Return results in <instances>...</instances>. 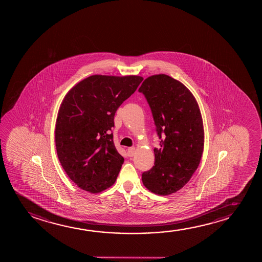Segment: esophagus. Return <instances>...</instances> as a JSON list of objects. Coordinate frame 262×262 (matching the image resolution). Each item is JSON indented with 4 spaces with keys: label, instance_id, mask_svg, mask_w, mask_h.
I'll return each mask as SVG.
<instances>
[{
    "label": "esophagus",
    "instance_id": "obj_1",
    "mask_svg": "<svg viewBox=\"0 0 262 262\" xmlns=\"http://www.w3.org/2000/svg\"><path fill=\"white\" fill-rule=\"evenodd\" d=\"M128 154H129V157H133L134 154H135V147H129L128 148Z\"/></svg>",
    "mask_w": 262,
    "mask_h": 262
}]
</instances>
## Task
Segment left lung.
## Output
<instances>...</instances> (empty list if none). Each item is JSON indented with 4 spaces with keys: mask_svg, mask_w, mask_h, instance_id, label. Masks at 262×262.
Returning a JSON list of instances; mask_svg holds the SVG:
<instances>
[{
    "mask_svg": "<svg viewBox=\"0 0 262 262\" xmlns=\"http://www.w3.org/2000/svg\"><path fill=\"white\" fill-rule=\"evenodd\" d=\"M139 92L149 104L160 147L154 148V166L142 173L147 190L169 195L182 189L200 165L204 129L197 101L190 90L165 74L148 77Z\"/></svg>",
    "mask_w": 262,
    "mask_h": 262,
    "instance_id": "obj_1",
    "label": "left lung"
}]
</instances>
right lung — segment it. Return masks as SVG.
<instances>
[{
    "label": "right lung",
    "mask_w": 262,
    "mask_h": 262,
    "mask_svg": "<svg viewBox=\"0 0 262 262\" xmlns=\"http://www.w3.org/2000/svg\"><path fill=\"white\" fill-rule=\"evenodd\" d=\"M142 80L140 76H90L61 102L55 125L58 158L80 189L98 193L115 183L124 161L111 133L115 113Z\"/></svg>",
    "instance_id": "obj_1"
}]
</instances>
